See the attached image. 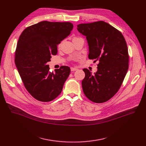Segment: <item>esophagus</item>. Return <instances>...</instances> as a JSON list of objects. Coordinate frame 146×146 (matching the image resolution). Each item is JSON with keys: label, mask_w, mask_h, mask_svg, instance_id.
<instances>
[{"label": "esophagus", "mask_w": 146, "mask_h": 146, "mask_svg": "<svg viewBox=\"0 0 146 146\" xmlns=\"http://www.w3.org/2000/svg\"><path fill=\"white\" fill-rule=\"evenodd\" d=\"M77 68H74V67H71V71H77Z\"/></svg>", "instance_id": "esophagus-1"}]
</instances>
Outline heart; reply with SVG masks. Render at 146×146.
Returning <instances> with one entry per match:
<instances>
[{"mask_svg":"<svg viewBox=\"0 0 146 146\" xmlns=\"http://www.w3.org/2000/svg\"><path fill=\"white\" fill-rule=\"evenodd\" d=\"M77 38H78V37H74V38H73V40H75V39H77Z\"/></svg>","mask_w":146,"mask_h":146,"instance_id":"heart-1","label":"heart"}]
</instances>
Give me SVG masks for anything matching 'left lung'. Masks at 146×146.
Instances as JSON below:
<instances>
[{"label":"left lung","instance_id":"left-lung-1","mask_svg":"<svg viewBox=\"0 0 146 146\" xmlns=\"http://www.w3.org/2000/svg\"><path fill=\"white\" fill-rule=\"evenodd\" d=\"M77 30L86 37L90 59L98 61V71L92 74L83 69V92L94 103L109 100L117 92L128 69L129 56L122 33L105 21L81 24Z\"/></svg>","mask_w":146,"mask_h":146}]
</instances>
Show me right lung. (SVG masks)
Here are the masks:
<instances>
[{"mask_svg": "<svg viewBox=\"0 0 146 146\" xmlns=\"http://www.w3.org/2000/svg\"><path fill=\"white\" fill-rule=\"evenodd\" d=\"M71 23L41 21L23 31L18 41L15 63L27 90L36 99L44 102L60 94L71 72L62 66L49 71L48 62L56 55L57 46L73 29Z\"/></svg>", "mask_w": 146, "mask_h": 146, "instance_id": "add662e5", "label": "right lung"}]
</instances>
